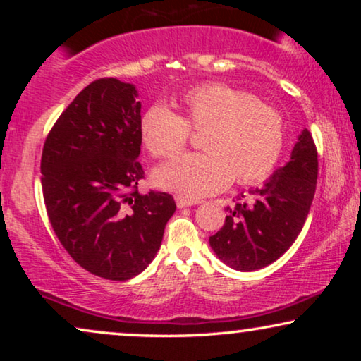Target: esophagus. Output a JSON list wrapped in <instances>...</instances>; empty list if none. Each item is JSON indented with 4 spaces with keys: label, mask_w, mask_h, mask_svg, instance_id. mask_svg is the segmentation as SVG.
Segmentation results:
<instances>
[{
    "label": "esophagus",
    "mask_w": 361,
    "mask_h": 361,
    "mask_svg": "<svg viewBox=\"0 0 361 361\" xmlns=\"http://www.w3.org/2000/svg\"><path fill=\"white\" fill-rule=\"evenodd\" d=\"M176 204L179 209H185V207H190V205H195L197 200H190V199H185V197H177L176 199Z\"/></svg>",
    "instance_id": "obj_1"
}]
</instances>
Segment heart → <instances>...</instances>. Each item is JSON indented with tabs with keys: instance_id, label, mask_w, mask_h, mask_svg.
Wrapping results in <instances>:
<instances>
[{
	"instance_id": "obj_1",
	"label": "heart",
	"mask_w": 361,
	"mask_h": 361,
	"mask_svg": "<svg viewBox=\"0 0 361 361\" xmlns=\"http://www.w3.org/2000/svg\"><path fill=\"white\" fill-rule=\"evenodd\" d=\"M179 116L152 105L140 121L141 141L156 159H174L202 131L205 152L189 154L156 171L164 189L199 199L224 190L231 180L248 185L268 179L286 146L284 118L253 93L226 83H202L180 97Z\"/></svg>"
}]
</instances>
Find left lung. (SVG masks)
<instances>
[{"instance_id": "obj_1", "label": "left lung", "mask_w": 361, "mask_h": 361, "mask_svg": "<svg viewBox=\"0 0 361 361\" xmlns=\"http://www.w3.org/2000/svg\"><path fill=\"white\" fill-rule=\"evenodd\" d=\"M317 147L307 130L300 133L290 161L261 189L226 207L225 224L210 236L215 255L238 271L274 263L302 230L317 185Z\"/></svg>"}]
</instances>
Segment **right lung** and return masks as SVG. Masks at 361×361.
I'll use <instances>...</instances> for the list:
<instances>
[{"label":"right lung","instance_id":"obj_1","mask_svg":"<svg viewBox=\"0 0 361 361\" xmlns=\"http://www.w3.org/2000/svg\"><path fill=\"white\" fill-rule=\"evenodd\" d=\"M131 83L105 77L87 85L54 123L42 147L47 216L77 264L126 281L147 268L176 212L166 192H137L141 103Z\"/></svg>","mask_w":361,"mask_h":361}]
</instances>
